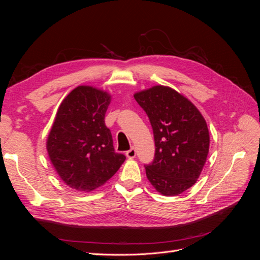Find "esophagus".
<instances>
[{"mask_svg": "<svg viewBox=\"0 0 260 260\" xmlns=\"http://www.w3.org/2000/svg\"><path fill=\"white\" fill-rule=\"evenodd\" d=\"M136 154H137V152H136V148L135 147H131L129 151L125 152V155H127L128 158H135Z\"/></svg>", "mask_w": 260, "mask_h": 260, "instance_id": "esophagus-1", "label": "esophagus"}]
</instances>
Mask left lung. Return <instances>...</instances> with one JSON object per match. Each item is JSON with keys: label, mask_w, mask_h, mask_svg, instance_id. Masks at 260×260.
Here are the masks:
<instances>
[{"label": "left lung", "mask_w": 260, "mask_h": 260, "mask_svg": "<svg viewBox=\"0 0 260 260\" xmlns=\"http://www.w3.org/2000/svg\"><path fill=\"white\" fill-rule=\"evenodd\" d=\"M151 122L155 155L145 165L151 184L166 196L181 194L199 179L209 151L205 119L190 101L168 86L135 94Z\"/></svg>", "instance_id": "left-lung-1"}]
</instances>
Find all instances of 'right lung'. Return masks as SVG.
<instances>
[{
	"mask_svg": "<svg viewBox=\"0 0 260 260\" xmlns=\"http://www.w3.org/2000/svg\"><path fill=\"white\" fill-rule=\"evenodd\" d=\"M109 103L106 92L81 85L58 108L46 148L55 170L75 190L89 192L104 184L125 159L115 152L105 124Z\"/></svg>",
	"mask_w": 260,
	"mask_h": 260,
	"instance_id": "add662e5",
	"label": "right lung"
}]
</instances>
